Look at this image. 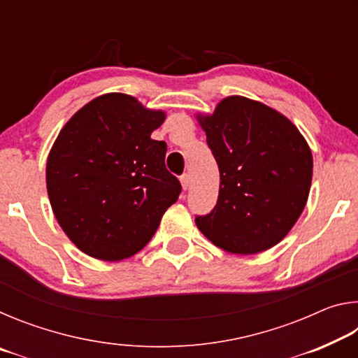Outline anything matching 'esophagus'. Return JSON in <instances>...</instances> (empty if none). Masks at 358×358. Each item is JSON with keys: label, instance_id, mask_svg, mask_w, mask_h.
<instances>
[{"label": "esophagus", "instance_id": "obj_1", "mask_svg": "<svg viewBox=\"0 0 358 358\" xmlns=\"http://www.w3.org/2000/svg\"><path fill=\"white\" fill-rule=\"evenodd\" d=\"M180 181H181V187H183V189L186 191L187 187H189V175L183 173V175H181V177H180Z\"/></svg>", "mask_w": 358, "mask_h": 358}]
</instances>
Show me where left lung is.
<instances>
[{
  "instance_id": "left-lung-1",
  "label": "left lung",
  "mask_w": 358,
  "mask_h": 358,
  "mask_svg": "<svg viewBox=\"0 0 358 358\" xmlns=\"http://www.w3.org/2000/svg\"><path fill=\"white\" fill-rule=\"evenodd\" d=\"M197 120L221 180L215 208L196 216L199 230L232 254L270 250L308 201L313 155L305 137L275 108L243 96H229Z\"/></svg>"
}]
</instances>
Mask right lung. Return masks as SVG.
<instances>
[{"mask_svg": "<svg viewBox=\"0 0 358 358\" xmlns=\"http://www.w3.org/2000/svg\"><path fill=\"white\" fill-rule=\"evenodd\" d=\"M166 113L132 96L88 102L59 131L47 159V192L59 226L101 260L134 256L153 237L181 185L167 171V145L151 132Z\"/></svg>", "mask_w": 358, "mask_h": 358, "instance_id": "right-lung-1", "label": "right lung"}]
</instances>
